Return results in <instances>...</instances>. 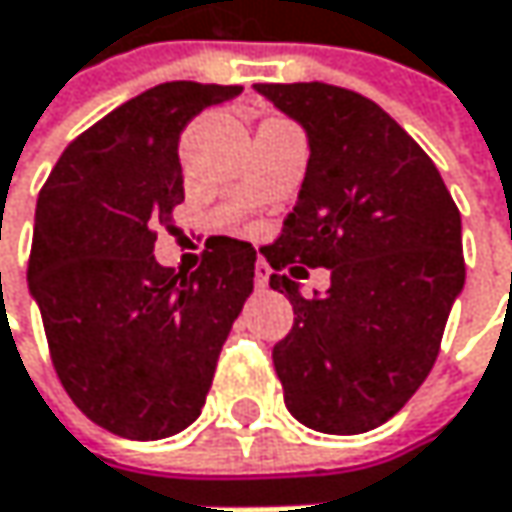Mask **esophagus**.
<instances>
[{
    "mask_svg": "<svg viewBox=\"0 0 512 512\" xmlns=\"http://www.w3.org/2000/svg\"><path fill=\"white\" fill-rule=\"evenodd\" d=\"M256 288H268V280H271V268L265 262H256Z\"/></svg>",
    "mask_w": 512,
    "mask_h": 512,
    "instance_id": "obj_1",
    "label": "esophagus"
}]
</instances>
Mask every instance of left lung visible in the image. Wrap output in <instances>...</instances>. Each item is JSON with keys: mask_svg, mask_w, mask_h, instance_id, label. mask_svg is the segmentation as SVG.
Returning a JSON list of instances; mask_svg holds the SVG:
<instances>
[{"mask_svg": "<svg viewBox=\"0 0 512 512\" xmlns=\"http://www.w3.org/2000/svg\"><path fill=\"white\" fill-rule=\"evenodd\" d=\"M309 138L294 212L262 247L271 288L294 306L274 345L283 398L300 424L353 436L395 416L430 374L466 283L460 209L436 164L368 96L324 85H256ZM327 267L303 298L280 275Z\"/></svg>", "mask_w": 512, "mask_h": 512, "instance_id": "1", "label": "left lung"}]
</instances>
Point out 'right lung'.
<instances>
[{"label": "right lung", "mask_w": 512, "mask_h": 512, "mask_svg": "<svg viewBox=\"0 0 512 512\" xmlns=\"http://www.w3.org/2000/svg\"><path fill=\"white\" fill-rule=\"evenodd\" d=\"M241 85L164 82L105 114L52 167L34 209L29 291L55 374L94 424L164 439L200 416L256 250L215 235L197 271L153 256L185 200L179 135Z\"/></svg>", "instance_id": "add662e5"}]
</instances>
